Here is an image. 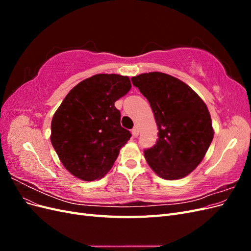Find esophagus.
<instances>
[{
  "label": "esophagus",
  "instance_id": "obj_1",
  "mask_svg": "<svg viewBox=\"0 0 251 251\" xmlns=\"http://www.w3.org/2000/svg\"><path fill=\"white\" fill-rule=\"evenodd\" d=\"M132 134L134 137H137L138 134H139V127L137 126H135L133 128H132Z\"/></svg>",
  "mask_w": 251,
  "mask_h": 251
}]
</instances>
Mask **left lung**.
I'll return each mask as SVG.
<instances>
[{
    "instance_id": "left-lung-1",
    "label": "left lung",
    "mask_w": 251,
    "mask_h": 251,
    "mask_svg": "<svg viewBox=\"0 0 251 251\" xmlns=\"http://www.w3.org/2000/svg\"><path fill=\"white\" fill-rule=\"evenodd\" d=\"M149 100L158 127L154 147L144 150V158L159 177L181 179L202 161L214 138L206 104L180 79L161 72L132 77Z\"/></svg>"
}]
</instances>
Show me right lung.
<instances>
[{
    "label": "right lung",
    "instance_id": "obj_1",
    "mask_svg": "<svg viewBox=\"0 0 251 251\" xmlns=\"http://www.w3.org/2000/svg\"><path fill=\"white\" fill-rule=\"evenodd\" d=\"M127 76L96 74L67 94L51 123V143L65 168L85 181L100 179L131 138L116 100L131 89Z\"/></svg>",
    "mask_w": 251,
    "mask_h": 251
}]
</instances>
